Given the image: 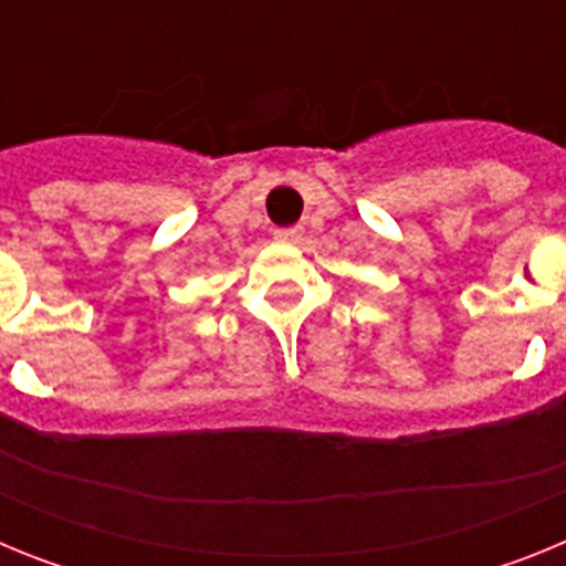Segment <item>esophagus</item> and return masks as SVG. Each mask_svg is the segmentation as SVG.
<instances>
[{"label":"esophagus","instance_id":"34e87169","mask_svg":"<svg viewBox=\"0 0 566 566\" xmlns=\"http://www.w3.org/2000/svg\"><path fill=\"white\" fill-rule=\"evenodd\" d=\"M300 234H303V227H277L274 229V238H277L280 243H294V240H300Z\"/></svg>","mask_w":566,"mask_h":566}]
</instances>
